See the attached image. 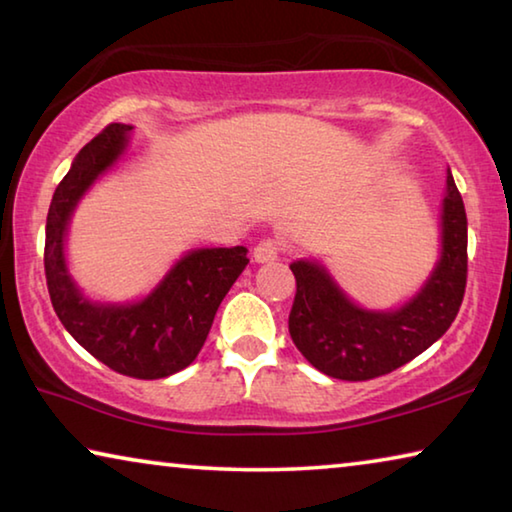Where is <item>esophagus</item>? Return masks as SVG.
Listing matches in <instances>:
<instances>
[{"label": "esophagus", "instance_id": "obj_1", "mask_svg": "<svg viewBox=\"0 0 512 512\" xmlns=\"http://www.w3.org/2000/svg\"><path fill=\"white\" fill-rule=\"evenodd\" d=\"M280 253H282V244H280V241L266 237V239H262V241H259V244L255 246L253 257H255V262L264 264V262H273V259L280 257Z\"/></svg>", "mask_w": 512, "mask_h": 512}]
</instances>
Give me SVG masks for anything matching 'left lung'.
Returning <instances> with one entry per match:
<instances>
[{
	"label": "left lung",
	"instance_id": "8db88e82",
	"mask_svg": "<svg viewBox=\"0 0 512 512\" xmlns=\"http://www.w3.org/2000/svg\"><path fill=\"white\" fill-rule=\"evenodd\" d=\"M296 298L289 334L311 366L343 381L397 370L443 336L461 309L467 284V216L452 173L443 203V257L424 289L397 311H363L311 262L291 264Z\"/></svg>",
	"mask_w": 512,
	"mask_h": 512
}]
</instances>
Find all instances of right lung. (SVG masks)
Instances as JSON below:
<instances>
[{
    "label": "right lung",
    "mask_w": 512,
    "mask_h": 512,
    "mask_svg": "<svg viewBox=\"0 0 512 512\" xmlns=\"http://www.w3.org/2000/svg\"><path fill=\"white\" fill-rule=\"evenodd\" d=\"M131 126L108 124L83 146L47 214L45 275L51 305L69 334L119 375L162 379L187 368L210 334L221 300L250 259L244 246L194 250L135 305H92L69 280L63 237L74 205L126 146Z\"/></svg>",
    "instance_id": "1"
}]
</instances>
